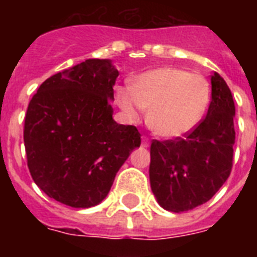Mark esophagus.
<instances>
[{"instance_id": "1", "label": "esophagus", "mask_w": 257, "mask_h": 257, "mask_svg": "<svg viewBox=\"0 0 257 257\" xmlns=\"http://www.w3.org/2000/svg\"><path fill=\"white\" fill-rule=\"evenodd\" d=\"M149 144H151V143H149V139H148V137L143 136V139H141V145H143L144 148H148Z\"/></svg>"}]
</instances>
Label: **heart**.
Segmentation results:
<instances>
[{
    "mask_svg": "<svg viewBox=\"0 0 257 257\" xmlns=\"http://www.w3.org/2000/svg\"><path fill=\"white\" fill-rule=\"evenodd\" d=\"M116 101L126 116L148 109V126L163 139H180L195 131L211 102V85L203 74L163 66L137 76L131 89L118 86Z\"/></svg>",
    "mask_w": 257,
    "mask_h": 257,
    "instance_id": "1",
    "label": "heart"
}]
</instances>
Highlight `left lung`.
<instances>
[{"label": "left lung", "mask_w": 257, "mask_h": 257, "mask_svg": "<svg viewBox=\"0 0 257 257\" xmlns=\"http://www.w3.org/2000/svg\"><path fill=\"white\" fill-rule=\"evenodd\" d=\"M211 84V104L199 126L184 139L153 140L151 145V188L167 211L180 213L207 203L231 173L235 102L219 73Z\"/></svg>", "instance_id": "obj_1"}]
</instances>
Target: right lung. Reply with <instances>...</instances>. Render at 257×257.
<instances>
[{"instance_id":"add662e5","label":"right lung","mask_w":257,"mask_h":257,"mask_svg":"<svg viewBox=\"0 0 257 257\" xmlns=\"http://www.w3.org/2000/svg\"><path fill=\"white\" fill-rule=\"evenodd\" d=\"M118 70L90 58L44 81L30 100L24 143L34 183L58 203L90 208L108 196L141 135L113 120Z\"/></svg>"}]
</instances>
